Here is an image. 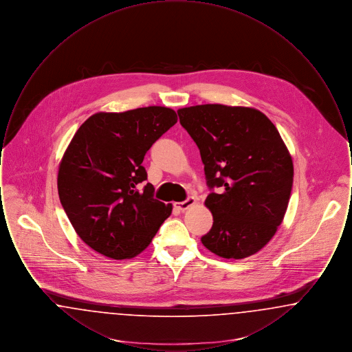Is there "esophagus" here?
Listing matches in <instances>:
<instances>
[{
  "label": "esophagus",
  "instance_id": "1",
  "mask_svg": "<svg viewBox=\"0 0 352 352\" xmlns=\"http://www.w3.org/2000/svg\"><path fill=\"white\" fill-rule=\"evenodd\" d=\"M195 203H197V199H195L194 197H188L186 201L174 203V207H175L177 210H179V211H186L187 208H190V207L194 206Z\"/></svg>",
  "mask_w": 352,
  "mask_h": 352
}]
</instances>
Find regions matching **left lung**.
Segmentation results:
<instances>
[{
	"mask_svg": "<svg viewBox=\"0 0 352 352\" xmlns=\"http://www.w3.org/2000/svg\"><path fill=\"white\" fill-rule=\"evenodd\" d=\"M195 141L214 224L201 243L223 258H245L277 232L293 187V161L274 124L250 107L204 104L178 109Z\"/></svg>",
	"mask_w": 352,
	"mask_h": 352,
	"instance_id": "1",
	"label": "left lung"
}]
</instances>
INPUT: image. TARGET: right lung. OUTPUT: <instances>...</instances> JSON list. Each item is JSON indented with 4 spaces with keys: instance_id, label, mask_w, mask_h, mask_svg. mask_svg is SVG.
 <instances>
[{
    "instance_id": "1",
    "label": "right lung",
    "mask_w": 352,
    "mask_h": 352,
    "mask_svg": "<svg viewBox=\"0 0 352 352\" xmlns=\"http://www.w3.org/2000/svg\"><path fill=\"white\" fill-rule=\"evenodd\" d=\"M166 107L99 112L72 137L58 171L59 199L84 243L115 258L144 251L173 206L153 198L141 165L151 145L177 122Z\"/></svg>"
}]
</instances>
